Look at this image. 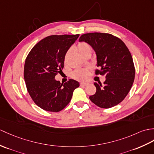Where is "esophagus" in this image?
Wrapping results in <instances>:
<instances>
[{
    "mask_svg": "<svg viewBox=\"0 0 154 154\" xmlns=\"http://www.w3.org/2000/svg\"><path fill=\"white\" fill-rule=\"evenodd\" d=\"M87 85H88L87 83H80V86H81V87H85V86H87Z\"/></svg>",
    "mask_w": 154,
    "mask_h": 154,
    "instance_id": "esophagus-1",
    "label": "esophagus"
}]
</instances>
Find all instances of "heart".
<instances>
[{"label":"heart","instance_id":"heart-1","mask_svg":"<svg viewBox=\"0 0 154 154\" xmlns=\"http://www.w3.org/2000/svg\"><path fill=\"white\" fill-rule=\"evenodd\" d=\"M77 51L79 52L81 54L84 56L87 54L88 53H91L92 52V48L91 45L86 42H79L77 46ZM71 52V50L69 49L66 54L65 56H64L63 58V62L65 64L67 63V60H68L69 56L70 55ZM90 72H91V69L90 68H87V69H77L74 70L72 73L71 74V76L74 79H76L78 81H85L87 80L88 78L89 75H90Z\"/></svg>","mask_w":154,"mask_h":154}]
</instances>
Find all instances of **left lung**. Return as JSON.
<instances>
[{
    "mask_svg": "<svg viewBox=\"0 0 154 154\" xmlns=\"http://www.w3.org/2000/svg\"><path fill=\"white\" fill-rule=\"evenodd\" d=\"M79 41L90 45L97 56L99 69L96 75L106 77L104 85H94L96 92L89 96L92 102L102 108H110L122 102L130 91L135 77L131 54L122 40L104 33L82 35Z\"/></svg>",
    "mask_w": 154,
    "mask_h": 154,
    "instance_id": "1",
    "label": "left lung"
}]
</instances>
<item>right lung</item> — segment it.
<instances>
[{
	"label": "right lung",
	"mask_w": 154,
	"mask_h": 154,
	"mask_svg": "<svg viewBox=\"0 0 154 154\" xmlns=\"http://www.w3.org/2000/svg\"><path fill=\"white\" fill-rule=\"evenodd\" d=\"M79 35H51L42 39L28 54L24 65L27 90L35 104L48 112H58L68 104L73 91L79 87L77 81L65 83L55 80L62 72L63 58Z\"/></svg>",
	"instance_id": "1"
}]
</instances>
